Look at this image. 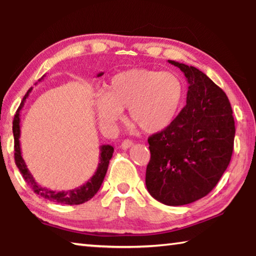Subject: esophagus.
<instances>
[{"label":"esophagus","instance_id":"esophagus-1","mask_svg":"<svg viewBox=\"0 0 256 256\" xmlns=\"http://www.w3.org/2000/svg\"><path fill=\"white\" fill-rule=\"evenodd\" d=\"M132 146H133V142L131 140H124L122 142V144H120V148H122L123 150H126L128 148H131Z\"/></svg>","mask_w":256,"mask_h":256}]
</instances>
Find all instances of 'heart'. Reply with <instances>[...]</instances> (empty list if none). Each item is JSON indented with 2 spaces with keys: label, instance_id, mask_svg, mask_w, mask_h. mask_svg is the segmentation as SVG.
Here are the masks:
<instances>
[{
  "label": "heart",
  "instance_id": "obj_1",
  "mask_svg": "<svg viewBox=\"0 0 256 256\" xmlns=\"http://www.w3.org/2000/svg\"><path fill=\"white\" fill-rule=\"evenodd\" d=\"M184 98V84L175 73L132 68L108 80L94 108L105 128H114L128 108L130 122L146 133H157L174 122Z\"/></svg>",
  "mask_w": 256,
  "mask_h": 256
}]
</instances>
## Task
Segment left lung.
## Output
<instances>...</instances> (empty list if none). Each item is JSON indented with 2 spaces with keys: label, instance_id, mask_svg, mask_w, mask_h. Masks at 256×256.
<instances>
[{
  "label": "left lung",
  "instance_id": "1",
  "mask_svg": "<svg viewBox=\"0 0 256 256\" xmlns=\"http://www.w3.org/2000/svg\"><path fill=\"white\" fill-rule=\"evenodd\" d=\"M168 62L188 80L186 105L170 126L148 138L146 185L156 200L175 206L200 200L222 178L232 159L235 120L226 94L209 76Z\"/></svg>",
  "mask_w": 256,
  "mask_h": 256
}]
</instances>
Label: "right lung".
Returning <instances> with one entry per match:
<instances>
[{
	"instance_id": "add662e5",
	"label": "right lung",
	"mask_w": 256,
	"mask_h": 256,
	"mask_svg": "<svg viewBox=\"0 0 256 256\" xmlns=\"http://www.w3.org/2000/svg\"><path fill=\"white\" fill-rule=\"evenodd\" d=\"M104 74L102 72L98 73L97 76H102ZM42 79H44V76H42ZM40 79V81L42 80ZM32 88L28 90V92L24 94V97L21 102L20 106L16 110L14 120V126H12V131H14V160L16 167L19 168L21 175L27 182V184L30 186L34 193L40 196L42 198H46V200H50L52 202L60 203V204H82L86 201H89L90 198L94 196V194L98 192V190L100 188L104 178H105V175L107 172L108 164H110V160L114 152V148L110 144H104L100 146V157H99V164L97 167V170L94 172L92 178H90L86 183L84 185L79 186V188L68 190H60V192H56V190H52L50 188H42L40 184L34 180V176L32 172H29L27 164H26L24 160L22 158V154H21V148H20V112L22 110L24 105L26 99L28 98L29 92H32Z\"/></svg>"
}]
</instances>
